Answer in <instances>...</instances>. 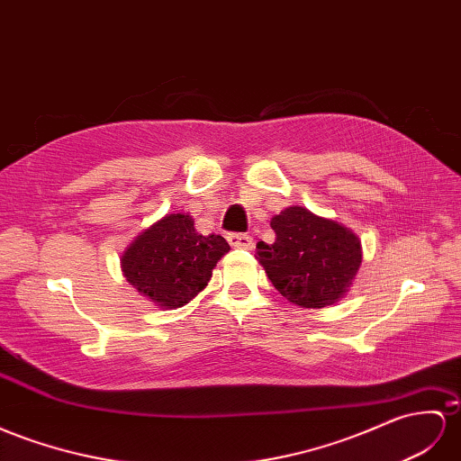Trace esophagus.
Instances as JSON below:
<instances>
[{
	"instance_id": "esophagus-1",
	"label": "esophagus",
	"mask_w": 461,
	"mask_h": 461,
	"mask_svg": "<svg viewBox=\"0 0 461 461\" xmlns=\"http://www.w3.org/2000/svg\"><path fill=\"white\" fill-rule=\"evenodd\" d=\"M228 241L231 247H238V249H251L253 247V238L247 233H230Z\"/></svg>"
}]
</instances>
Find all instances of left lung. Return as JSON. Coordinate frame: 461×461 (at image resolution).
Returning a JSON list of instances; mask_svg holds the SVG:
<instances>
[{"mask_svg": "<svg viewBox=\"0 0 461 461\" xmlns=\"http://www.w3.org/2000/svg\"><path fill=\"white\" fill-rule=\"evenodd\" d=\"M270 228L276 240L258 241L257 258L282 296L302 308H325L343 296L362 263L357 235L302 206L282 210Z\"/></svg>", "mask_w": 461, "mask_h": 461, "instance_id": "8db88e82", "label": "left lung"}]
</instances>
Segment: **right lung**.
Returning <instances> with one entry per match:
<instances>
[{
    "mask_svg": "<svg viewBox=\"0 0 461 461\" xmlns=\"http://www.w3.org/2000/svg\"><path fill=\"white\" fill-rule=\"evenodd\" d=\"M230 251L221 235H200L193 218L169 214L138 235L122 255L126 280L161 308H181L203 290Z\"/></svg>",
    "mask_w": 461,
    "mask_h": 461,
    "instance_id": "1",
    "label": "right lung"
}]
</instances>
